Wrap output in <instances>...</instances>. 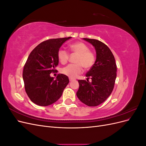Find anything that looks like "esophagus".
Returning <instances> with one entry per match:
<instances>
[{
  "label": "esophagus",
  "instance_id": "1",
  "mask_svg": "<svg viewBox=\"0 0 146 146\" xmlns=\"http://www.w3.org/2000/svg\"><path fill=\"white\" fill-rule=\"evenodd\" d=\"M72 80H74V78H69V81H70V82H71V81H72Z\"/></svg>",
  "mask_w": 146,
  "mask_h": 146
}]
</instances>
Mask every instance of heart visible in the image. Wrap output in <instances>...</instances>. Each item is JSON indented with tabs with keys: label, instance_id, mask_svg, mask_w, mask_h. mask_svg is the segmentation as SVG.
<instances>
[{
	"label": "heart",
	"instance_id": "b5f03b06",
	"mask_svg": "<svg viewBox=\"0 0 146 146\" xmlns=\"http://www.w3.org/2000/svg\"><path fill=\"white\" fill-rule=\"evenodd\" d=\"M69 49L74 54H77L76 59V64H70L61 69V72L65 76L75 78L83 72V67L85 69H90L96 62V55L90 50V48L85 43L77 42L69 45ZM60 62L64 64L67 63L69 58V52L64 49H60L57 54Z\"/></svg>",
	"mask_w": 146,
	"mask_h": 146
}]
</instances>
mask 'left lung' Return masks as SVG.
Segmentation results:
<instances>
[{
  "mask_svg": "<svg viewBox=\"0 0 146 146\" xmlns=\"http://www.w3.org/2000/svg\"><path fill=\"white\" fill-rule=\"evenodd\" d=\"M95 47L96 60L87 72L86 80H78L77 96L82 102L96 107L105 101L113 91L116 78L117 67L114 55L104 43L94 39L83 38ZM91 78V82H89Z\"/></svg>",
  "mask_w": 146,
  "mask_h": 146,
  "instance_id": "left-lung-1",
  "label": "left lung"
}]
</instances>
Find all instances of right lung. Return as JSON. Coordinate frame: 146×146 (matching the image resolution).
Segmentation results:
<instances>
[{
	"label": "right lung",
	"instance_id": "right-lung-1",
	"mask_svg": "<svg viewBox=\"0 0 146 146\" xmlns=\"http://www.w3.org/2000/svg\"><path fill=\"white\" fill-rule=\"evenodd\" d=\"M71 37L50 39L38 44L31 52L24 65L23 77L26 93L33 103L50 105L58 100L69 82L68 76L55 72L59 60L57 54L61 45Z\"/></svg>",
	"mask_w": 146,
	"mask_h": 146
}]
</instances>
